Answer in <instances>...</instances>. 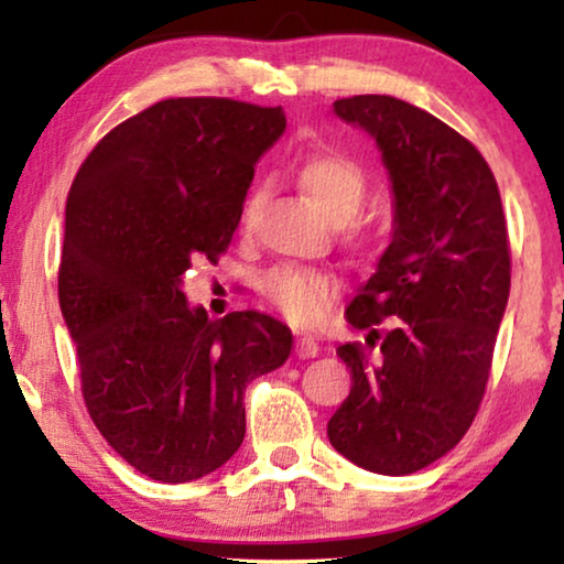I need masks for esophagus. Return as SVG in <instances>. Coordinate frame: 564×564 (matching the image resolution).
<instances>
[{
    "mask_svg": "<svg viewBox=\"0 0 564 564\" xmlns=\"http://www.w3.org/2000/svg\"><path fill=\"white\" fill-rule=\"evenodd\" d=\"M295 354L300 359H313L318 357V344L311 336H297L295 338Z\"/></svg>",
    "mask_w": 564,
    "mask_h": 564,
    "instance_id": "34e87169",
    "label": "esophagus"
}]
</instances>
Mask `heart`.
Listing matches in <instances>:
<instances>
[{
    "mask_svg": "<svg viewBox=\"0 0 564 564\" xmlns=\"http://www.w3.org/2000/svg\"><path fill=\"white\" fill-rule=\"evenodd\" d=\"M295 176L305 195L321 207L326 218L344 223V241L354 249H365L369 230L354 220L369 195L365 169L341 153H311L300 161ZM257 199L259 192L246 199L243 220H249ZM261 295L295 326H315L336 303L338 282L321 269L276 267L261 276Z\"/></svg>",
    "mask_w": 564,
    "mask_h": 564,
    "instance_id": "b5f03b06",
    "label": "heart"
}]
</instances>
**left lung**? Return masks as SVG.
<instances>
[{
  "mask_svg": "<svg viewBox=\"0 0 564 564\" xmlns=\"http://www.w3.org/2000/svg\"><path fill=\"white\" fill-rule=\"evenodd\" d=\"M334 110L380 145L395 234L346 311L367 346L336 349L354 384L328 438L369 473L411 475L454 449L480 411L511 290L503 203L482 153L421 107L357 95Z\"/></svg>",
  "mask_w": 564,
  "mask_h": 564,
  "instance_id": "1",
  "label": "left lung"
}]
</instances>
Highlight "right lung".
Returning a JSON list of instances; mask_svg holds the SVG:
<instances>
[{
	"label": "right lung",
	"instance_id": "add662e5",
	"mask_svg": "<svg viewBox=\"0 0 564 564\" xmlns=\"http://www.w3.org/2000/svg\"><path fill=\"white\" fill-rule=\"evenodd\" d=\"M284 122L282 107L161 99L115 126L68 189L58 303L84 405L151 480L189 482L226 465L246 434V384L290 357L280 321H210L182 292L192 264L226 253L253 164Z\"/></svg>",
	"mask_w": 564,
	"mask_h": 564
}]
</instances>
